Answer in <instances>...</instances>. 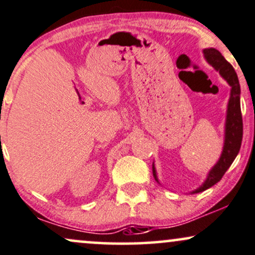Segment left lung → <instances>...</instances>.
<instances>
[{
  "label": "left lung",
  "instance_id": "left-lung-1",
  "mask_svg": "<svg viewBox=\"0 0 255 255\" xmlns=\"http://www.w3.org/2000/svg\"><path fill=\"white\" fill-rule=\"evenodd\" d=\"M204 57L208 63L210 64L220 75L226 79L227 83L231 85V97H229L228 109H227V119H226V128H225V145H223L222 154L214 166L208 173L205 182L192 191L191 194H198V192L204 191V190L211 188L220 182L221 178L226 173L229 166L233 164L234 159L238 155L241 147L242 133H244V126H242V115H241V106H240V84H239V78L236 75L234 67L225 59V57L220 53L216 48H205L203 50ZM153 176L155 180L159 182L155 167L153 165Z\"/></svg>",
  "mask_w": 255,
  "mask_h": 255
}]
</instances>
